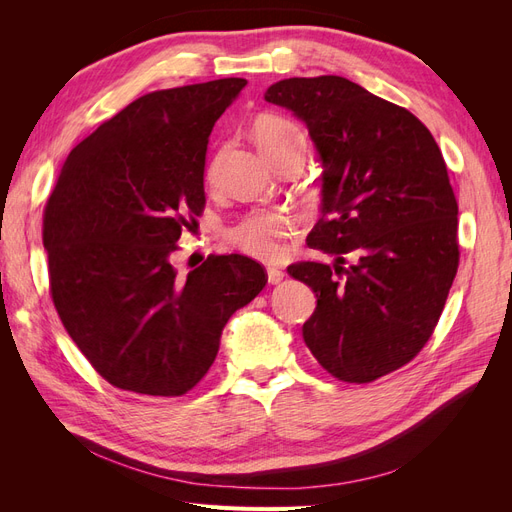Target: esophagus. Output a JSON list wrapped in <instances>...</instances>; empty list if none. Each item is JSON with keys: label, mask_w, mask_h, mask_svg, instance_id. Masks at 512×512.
I'll return each instance as SVG.
<instances>
[{"label": "esophagus", "mask_w": 512, "mask_h": 512, "mask_svg": "<svg viewBox=\"0 0 512 512\" xmlns=\"http://www.w3.org/2000/svg\"><path fill=\"white\" fill-rule=\"evenodd\" d=\"M267 277H269V284H280L284 280V271L277 269V267H269Z\"/></svg>", "instance_id": "obj_1"}]
</instances>
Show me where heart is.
I'll list each match as a JSON object with an SVG mask.
<instances>
[{
    "label": "heart",
    "mask_w": 512,
    "mask_h": 512,
    "mask_svg": "<svg viewBox=\"0 0 512 512\" xmlns=\"http://www.w3.org/2000/svg\"><path fill=\"white\" fill-rule=\"evenodd\" d=\"M254 138L265 158L277 166L288 158H303L305 136L297 123L280 115H262L254 121ZM222 151L207 164V181H213ZM294 218L284 209H256L245 213L226 230V243L256 260H275L284 252V241L292 237Z\"/></svg>",
    "instance_id": "obj_1"
}]
</instances>
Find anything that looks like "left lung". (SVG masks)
Returning <instances> with one entry per match:
<instances>
[{
	"instance_id": "1",
	"label": "left lung",
	"mask_w": 512,
	"mask_h": 512,
	"mask_svg": "<svg viewBox=\"0 0 512 512\" xmlns=\"http://www.w3.org/2000/svg\"><path fill=\"white\" fill-rule=\"evenodd\" d=\"M265 100L305 121L322 160V218L307 245L337 260L288 267L318 299L303 339L333 378L374 382L423 350L457 275V198L442 151L404 106L344 76L284 79Z\"/></svg>"
}]
</instances>
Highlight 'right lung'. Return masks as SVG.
Listing matches in <instances>:
<instances>
[{
	"label": "right lung",
	"instance_id": "obj_1",
	"mask_svg": "<svg viewBox=\"0 0 512 512\" xmlns=\"http://www.w3.org/2000/svg\"><path fill=\"white\" fill-rule=\"evenodd\" d=\"M245 79L151 91L76 145L44 207L49 290L72 342L117 389L179 397L203 380L230 316L267 284L260 262L207 256L181 277V232L205 209L215 121Z\"/></svg>",
	"mask_w": 512,
	"mask_h": 512
}]
</instances>
